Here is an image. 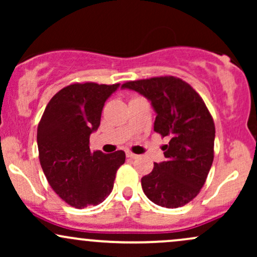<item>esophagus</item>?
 <instances>
[{"label":"esophagus","instance_id":"1","mask_svg":"<svg viewBox=\"0 0 257 257\" xmlns=\"http://www.w3.org/2000/svg\"><path fill=\"white\" fill-rule=\"evenodd\" d=\"M126 157L131 158V159H137L139 156L135 155V153H133V152H126Z\"/></svg>","mask_w":257,"mask_h":257}]
</instances>
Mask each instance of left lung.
Listing matches in <instances>:
<instances>
[{
  "label": "left lung",
  "instance_id": "left-lung-1",
  "mask_svg": "<svg viewBox=\"0 0 257 257\" xmlns=\"http://www.w3.org/2000/svg\"><path fill=\"white\" fill-rule=\"evenodd\" d=\"M122 88L151 101L157 113L153 131L170 139L162 146L166 161L155 163L152 172L141 179L144 193L164 208L184 206L199 193L214 161L210 112L190 84L174 76L129 81Z\"/></svg>",
  "mask_w": 257,
  "mask_h": 257
}]
</instances>
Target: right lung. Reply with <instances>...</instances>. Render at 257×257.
I'll use <instances>...</instances> for the list:
<instances>
[{
  "label": "right lung",
  "instance_id": "add662e5",
  "mask_svg": "<svg viewBox=\"0 0 257 257\" xmlns=\"http://www.w3.org/2000/svg\"><path fill=\"white\" fill-rule=\"evenodd\" d=\"M119 83H73L46 106L37 126L38 158L55 193L73 208L104 202L125 153L91 152L89 137L100 125L105 101Z\"/></svg>",
  "mask_w": 257,
  "mask_h": 257
}]
</instances>
